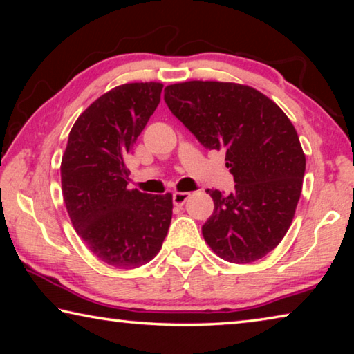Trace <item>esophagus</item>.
<instances>
[{"label": "esophagus", "mask_w": 354, "mask_h": 354, "mask_svg": "<svg viewBox=\"0 0 354 354\" xmlns=\"http://www.w3.org/2000/svg\"><path fill=\"white\" fill-rule=\"evenodd\" d=\"M189 196H190L189 192H175V194H173V205L183 206L184 203L189 200Z\"/></svg>", "instance_id": "1"}]
</instances>
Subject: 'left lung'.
Here are the masks:
<instances>
[{"mask_svg": "<svg viewBox=\"0 0 354 354\" xmlns=\"http://www.w3.org/2000/svg\"><path fill=\"white\" fill-rule=\"evenodd\" d=\"M164 100L205 148L223 149L234 192L207 189L214 212L203 237L221 259L250 263L283 241L295 215L306 158L289 117L250 86L187 81L167 86Z\"/></svg>", "mask_w": 354, "mask_h": 354, "instance_id": "1", "label": "left lung"}]
</instances>
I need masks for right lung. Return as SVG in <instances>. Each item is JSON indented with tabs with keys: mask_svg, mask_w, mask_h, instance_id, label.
Segmentation results:
<instances>
[{
	"mask_svg": "<svg viewBox=\"0 0 354 354\" xmlns=\"http://www.w3.org/2000/svg\"><path fill=\"white\" fill-rule=\"evenodd\" d=\"M162 87L131 82L101 95L77 117L62 156V195L71 225L98 259L117 268L151 261L169 232L171 194L127 187V158Z\"/></svg>",
	"mask_w": 354,
	"mask_h": 354,
	"instance_id": "right-lung-1",
	"label": "right lung"
}]
</instances>
